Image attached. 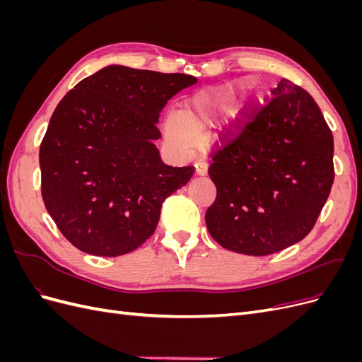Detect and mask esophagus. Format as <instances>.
Instances as JSON below:
<instances>
[{
	"instance_id": "esophagus-1",
	"label": "esophagus",
	"mask_w": 362,
	"mask_h": 362,
	"mask_svg": "<svg viewBox=\"0 0 362 362\" xmlns=\"http://www.w3.org/2000/svg\"><path fill=\"white\" fill-rule=\"evenodd\" d=\"M206 172H208V163L205 160H199L194 164V175H198V177H205Z\"/></svg>"
}]
</instances>
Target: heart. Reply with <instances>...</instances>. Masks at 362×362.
<instances>
[{"instance_id":"1","label":"heart","mask_w":362,"mask_h":362,"mask_svg":"<svg viewBox=\"0 0 362 362\" xmlns=\"http://www.w3.org/2000/svg\"><path fill=\"white\" fill-rule=\"evenodd\" d=\"M249 80L235 81L218 89L199 92L187 98L180 115L169 113L164 119V133L169 144L181 152L192 149L198 136L233 110Z\"/></svg>"}]
</instances>
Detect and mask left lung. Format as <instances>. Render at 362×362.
I'll return each mask as SVG.
<instances>
[{
	"label": "left lung",
	"instance_id": "left-lung-1",
	"mask_svg": "<svg viewBox=\"0 0 362 362\" xmlns=\"http://www.w3.org/2000/svg\"><path fill=\"white\" fill-rule=\"evenodd\" d=\"M273 100L214 152L208 233L243 255L275 254L310 234L334 182V137L313 96L282 78Z\"/></svg>",
	"mask_w": 362,
	"mask_h": 362
}]
</instances>
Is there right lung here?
<instances>
[{"instance_id":"right-lung-1","label":"right lung","mask_w":362,"mask_h":362,"mask_svg":"<svg viewBox=\"0 0 362 362\" xmlns=\"http://www.w3.org/2000/svg\"><path fill=\"white\" fill-rule=\"evenodd\" d=\"M196 81L110 64L59 103L39 151L42 198L76 249L119 257L154 234L163 201L193 175L161 161L160 112Z\"/></svg>"}]
</instances>
